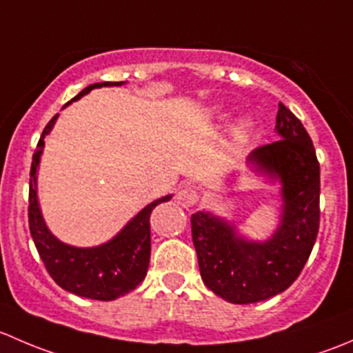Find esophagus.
I'll return each mask as SVG.
<instances>
[{
    "label": "esophagus",
    "instance_id": "34e87169",
    "mask_svg": "<svg viewBox=\"0 0 353 353\" xmlns=\"http://www.w3.org/2000/svg\"><path fill=\"white\" fill-rule=\"evenodd\" d=\"M176 199L181 206H184V208H191V206H194L199 201V193L196 188L188 184V186H183L177 191Z\"/></svg>",
    "mask_w": 353,
    "mask_h": 353
}]
</instances>
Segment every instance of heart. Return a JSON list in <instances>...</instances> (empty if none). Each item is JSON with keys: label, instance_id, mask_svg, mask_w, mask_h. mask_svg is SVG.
<instances>
[{"label": "heart", "instance_id": "b5f03b06", "mask_svg": "<svg viewBox=\"0 0 353 353\" xmlns=\"http://www.w3.org/2000/svg\"><path fill=\"white\" fill-rule=\"evenodd\" d=\"M249 130H251V121H249V119H243L239 124H237L236 130H234V134H236V138H239V140H243V138L248 137Z\"/></svg>", "mask_w": 353, "mask_h": 353}]
</instances>
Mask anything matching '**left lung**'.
I'll use <instances>...</instances> for the list:
<instances>
[{"label":"left lung","instance_id":"8db88e82","mask_svg":"<svg viewBox=\"0 0 353 353\" xmlns=\"http://www.w3.org/2000/svg\"><path fill=\"white\" fill-rule=\"evenodd\" d=\"M280 140L252 150L254 170L282 183V219L268 241L239 236L232 223L198 212L191 216L203 283L232 304L266 301L297 280L319 230V162L301 121L280 102Z\"/></svg>","mask_w":353,"mask_h":353}]
</instances>
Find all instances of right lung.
<instances>
[{
  "label": "right lung",
  "instance_id": "add662e5",
  "mask_svg": "<svg viewBox=\"0 0 353 353\" xmlns=\"http://www.w3.org/2000/svg\"><path fill=\"white\" fill-rule=\"evenodd\" d=\"M123 83L124 81H102L88 85L68 104L78 101L94 88L119 87ZM56 119L58 114L44 128L37 150L32 157L28 188V227L32 239L46 270L59 287L80 297L114 301L134 290L143 282L150 263V213L157 205L169 201L172 196L167 194L152 201L134 219H131L116 237L97 248H74L56 239L46 227L37 201V167L44 148V138L52 130Z\"/></svg>",
  "mask_w": 353,
  "mask_h": 353
}]
</instances>
